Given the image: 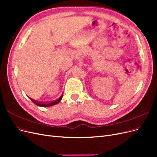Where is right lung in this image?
<instances>
[{
	"label": "right lung",
	"mask_w": 157,
	"mask_h": 157,
	"mask_svg": "<svg viewBox=\"0 0 157 157\" xmlns=\"http://www.w3.org/2000/svg\"><path fill=\"white\" fill-rule=\"evenodd\" d=\"M62 98H63V94L61 95V97L59 99H56V101H54L52 102H50V103H44V102H39V101H35V100H34V99H32V101H33V103H35L37 106H42V107H49V106H53L54 105H56L58 103H59V102L61 101V100H62Z\"/></svg>",
	"instance_id": "add662e5"
}]
</instances>
